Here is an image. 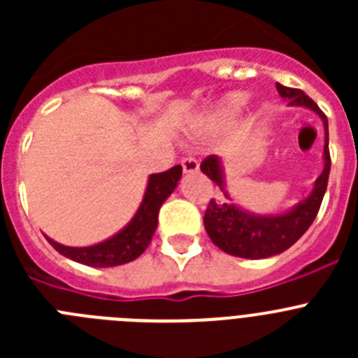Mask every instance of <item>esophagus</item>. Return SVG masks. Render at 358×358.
Listing matches in <instances>:
<instances>
[{"label":"esophagus","instance_id":"1","mask_svg":"<svg viewBox=\"0 0 358 358\" xmlns=\"http://www.w3.org/2000/svg\"><path fill=\"white\" fill-rule=\"evenodd\" d=\"M181 164H182V170H185L186 173L197 172L199 166H201V164H199V159L195 156H185L181 159Z\"/></svg>","mask_w":358,"mask_h":358}]
</instances>
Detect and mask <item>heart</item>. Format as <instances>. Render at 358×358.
<instances>
[{"mask_svg": "<svg viewBox=\"0 0 358 358\" xmlns=\"http://www.w3.org/2000/svg\"><path fill=\"white\" fill-rule=\"evenodd\" d=\"M245 103H248V94H243V93L229 94V96L224 100L220 113H222V115H236V113L245 106Z\"/></svg>", "mask_w": 358, "mask_h": 358, "instance_id": "heart-1", "label": "heart"}]
</instances>
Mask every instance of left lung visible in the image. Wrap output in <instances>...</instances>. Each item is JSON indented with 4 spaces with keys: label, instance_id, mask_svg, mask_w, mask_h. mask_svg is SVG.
Instances as JSON below:
<instances>
[{
    "label": "left lung",
    "instance_id": "1",
    "mask_svg": "<svg viewBox=\"0 0 358 358\" xmlns=\"http://www.w3.org/2000/svg\"><path fill=\"white\" fill-rule=\"evenodd\" d=\"M276 90L281 98L289 100L290 106H305L321 116L322 123H324V134H327L324 170L317 177L312 194L289 213L274 215V217H255V215L242 211L235 204L217 202L215 199L208 202L206 213H204V227H206L211 242L227 255L251 258V260L280 255L305 235V231L312 226L314 218L317 217L322 197L327 192L328 176H330L331 159L330 150H328L327 115L301 90L287 87L281 84H276ZM201 170L215 185H218V188L224 189L222 166H220V159L217 156H208L206 159H202Z\"/></svg>",
    "mask_w": 358,
    "mask_h": 358
}]
</instances>
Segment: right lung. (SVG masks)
<instances>
[{
	"instance_id": "obj_1",
	"label": "right lung",
	"mask_w": 358,
	"mask_h": 358,
	"mask_svg": "<svg viewBox=\"0 0 358 358\" xmlns=\"http://www.w3.org/2000/svg\"><path fill=\"white\" fill-rule=\"evenodd\" d=\"M181 164L172 166L166 172L152 173L143 202L131 224L106 242L91 245V248H68V245H61L48 238L50 245L69 260L90 265V267H116V265L136 260L148 248L152 235L157 227V215H159L161 204L176 189L177 181L181 179Z\"/></svg>"
}]
</instances>
